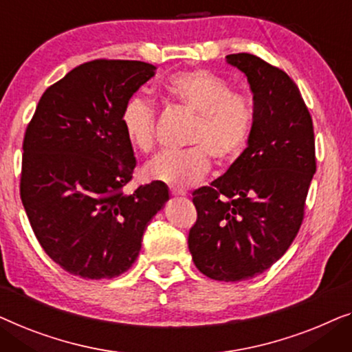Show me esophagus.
Segmentation results:
<instances>
[{
	"instance_id": "esophagus-1",
	"label": "esophagus",
	"mask_w": 352,
	"mask_h": 352,
	"mask_svg": "<svg viewBox=\"0 0 352 352\" xmlns=\"http://www.w3.org/2000/svg\"><path fill=\"white\" fill-rule=\"evenodd\" d=\"M170 192H172V195H174V196H185V195H186L185 191L178 190V188H170Z\"/></svg>"
}]
</instances>
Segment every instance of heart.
<instances>
[{"mask_svg":"<svg viewBox=\"0 0 352 352\" xmlns=\"http://www.w3.org/2000/svg\"><path fill=\"white\" fill-rule=\"evenodd\" d=\"M162 92L180 110L192 115L185 143L192 145L178 153H162L145 166L151 180L174 186L199 183L210 169V157L231 164L249 145L255 115L249 98L231 92L225 79L207 70L172 75ZM121 127L127 142L142 153L156 146V113L146 100L131 97L121 111Z\"/></svg>","mask_w":352,"mask_h":352,"instance_id":"b5f03b06","label":"heart"}]
</instances>
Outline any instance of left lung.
I'll return each instance as SVG.
<instances>
[{"instance_id":"8db88e82","label":"left lung","mask_w":352,"mask_h":352,"mask_svg":"<svg viewBox=\"0 0 352 352\" xmlns=\"http://www.w3.org/2000/svg\"><path fill=\"white\" fill-rule=\"evenodd\" d=\"M226 62L254 92V132L225 175L192 191L197 219L188 247L202 274L237 282L265 273L298 234L316 146L313 118L294 79L252 54H231Z\"/></svg>"}]
</instances>
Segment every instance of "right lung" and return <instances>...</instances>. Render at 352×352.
<instances>
[{"label":"right lung","mask_w":352,"mask_h":352,"mask_svg":"<svg viewBox=\"0 0 352 352\" xmlns=\"http://www.w3.org/2000/svg\"><path fill=\"white\" fill-rule=\"evenodd\" d=\"M155 70L138 60L82 63L44 91L23 135L21 199L30 225L49 258L82 279L126 273L169 199L162 182L122 192L137 161L121 111Z\"/></svg>","instance_id":"obj_1"}]
</instances>
